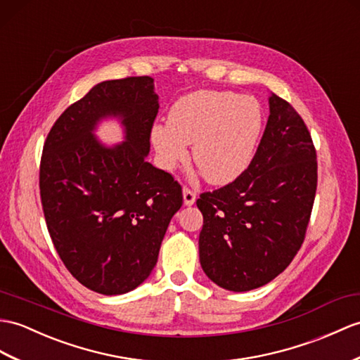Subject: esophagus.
<instances>
[{
	"instance_id": "obj_1",
	"label": "esophagus",
	"mask_w": 360,
	"mask_h": 360,
	"mask_svg": "<svg viewBox=\"0 0 360 360\" xmlns=\"http://www.w3.org/2000/svg\"><path fill=\"white\" fill-rule=\"evenodd\" d=\"M182 195H184V204L186 205H193L195 200H196V193L191 188L188 187H184L182 188Z\"/></svg>"
}]
</instances>
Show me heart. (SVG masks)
<instances>
[{"mask_svg":"<svg viewBox=\"0 0 360 360\" xmlns=\"http://www.w3.org/2000/svg\"><path fill=\"white\" fill-rule=\"evenodd\" d=\"M169 124H155L150 139L165 169L184 162L187 144L204 178L224 186L235 181L253 160L264 113L257 99L235 91L198 90L169 110Z\"/></svg>","mask_w":360,"mask_h":360,"instance_id":"b5f03b06","label":"heart"}]
</instances>
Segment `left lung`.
<instances>
[{"label": "left lung", "instance_id": "8db88e82", "mask_svg": "<svg viewBox=\"0 0 360 360\" xmlns=\"http://www.w3.org/2000/svg\"><path fill=\"white\" fill-rule=\"evenodd\" d=\"M261 142L244 173L196 200L199 261L216 285L248 291L287 269L304 244L317 187L316 148L295 107L270 96Z\"/></svg>", "mask_w": 360, "mask_h": 360}]
</instances>
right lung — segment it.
<instances>
[{
    "label": "right lung",
    "mask_w": 360,
    "mask_h": 360,
    "mask_svg": "<svg viewBox=\"0 0 360 360\" xmlns=\"http://www.w3.org/2000/svg\"><path fill=\"white\" fill-rule=\"evenodd\" d=\"M153 78L99 82L55 121L39 164L49 235L65 269L96 293L124 295L155 269L182 188L146 161L158 115ZM118 115L126 142L104 148L97 121Z\"/></svg>",
    "instance_id": "add662e5"
}]
</instances>
